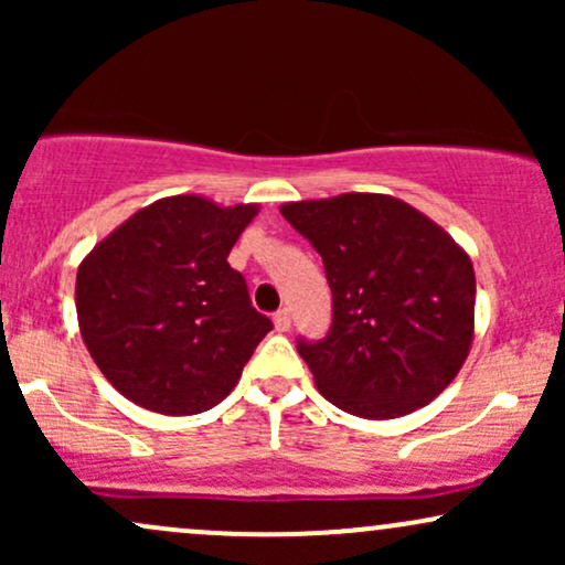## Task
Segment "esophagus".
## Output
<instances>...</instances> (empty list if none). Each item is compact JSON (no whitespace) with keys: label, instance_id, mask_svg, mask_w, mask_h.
I'll list each match as a JSON object with an SVG mask.
<instances>
[{"label":"esophagus","instance_id":"obj_1","mask_svg":"<svg viewBox=\"0 0 565 565\" xmlns=\"http://www.w3.org/2000/svg\"><path fill=\"white\" fill-rule=\"evenodd\" d=\"M274 327H276V332H289L291 319H289V310H287V308H281V310H278V313L274 316Z\"/></svg>","mask_w":565,"mask_h":565}]
</instances>
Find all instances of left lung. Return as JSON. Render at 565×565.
Wrapping results in <instances>:
<instances>
[{
  "mask_svg": "<svg viewBox=\"0 0 565 565\" xmlns=\"http://www.w3.org/2000/svg\"><path fill=\"white\" fill-rule=\"evenodd\" d=\"M321 255L332 329L297 353L342 412L395 419L451 385L476 337V270L454 238L387 193L281 204Z\"/></svg>",
  "mask_w": 565,
  "mask_h": 565,
  "instance_id": "obj_1",
  "label": "left lung"
}]
</instances>
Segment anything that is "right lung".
Here are the masks:
<instances>
[{"label": "right lung", "mask_w": 565, "mask_h": 565, "mask_svg": "<svg viewBox=\"0 0 565 565\" xmlns=\"http://www.w3.org/2000/svg\"><path fill=\"white\" fill-rule=\"evenodd\" d=\"M260 204L180 193L142 206L76 270L84 345L111 385L148 412L188 417L236 387L274 329L228 265Z\"/></svg>", "instance_id": "obj_1"}]
</instances>
